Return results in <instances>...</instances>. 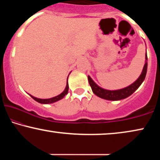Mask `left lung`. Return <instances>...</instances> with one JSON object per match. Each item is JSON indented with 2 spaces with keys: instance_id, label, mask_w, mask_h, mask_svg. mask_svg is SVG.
Masks as SVG:
<instances>
[{
  "instance_id": "8db88e82",
  "label": "left lung",
  "mask_w": 160,
  "mask_h": 160,
  "mask_svg": "<svg viewBox=\"0 0 160 160\" xmlns=\"http://www.w3.org/2000/svg\"><path fill=\"white\" fill-rule=\"evenodd\" d=\"M146 60H147V54H146ZM146 71H147V62H146L144 65L143 71L139 76V78L135 81V82L128 87L125 88L119 89V90H106L101 88V87H98L95 82H93L92 79L90 78V76H88V80L89 85H90L92 90L95 95L98 97L102 98V99H106L108 100H119L122 99L129 97V96L132 95L134 92L140 87V85L142 84L143 80L145 79Z\"/></svg>"
}]
</instances>
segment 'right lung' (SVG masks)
<instances>
[{"label":"right lung","mask_w":160,"mask_h":160,"mask_svg":"<svg viewBox=\"0 0 160 160\" xmlns=\"http://www.w3.org/2000/svg\"><path fill=\"white\" fill-rule=\"evenodd\" d=\"M68 92V82H67V85H66V87H65V90L63 91L60 94V95L56 96V97L49 98V99H40V98H35V97H33V96H32V95H30V96H31V98H32V99H34L37 102H40V103L48 104V103H52V102H54L58 101V100H61V99H62V98H64V96L65 95H67Z\"/></svg>","instance_id":"right-lung-1"}]
</instances>
